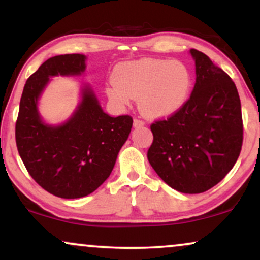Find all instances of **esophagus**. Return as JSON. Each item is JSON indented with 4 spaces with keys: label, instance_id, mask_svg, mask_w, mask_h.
I'll use <instances>...</instances> for the list:
<instances>
[{
    "label": "esophagus",
    "instance_id": "1",
    "mask_svg": "<svg viewBox=\"0 0 260 260\" xmlns=\"http://www.w3.org/2000/svg\"><path fill=\"white\" fill-rule=\"evenodd\" d=\"M144 125V122L141 119H134V127H140V126H143Z\"/></svg>",
    "mask_w": 260,
    "mask_h": 260
}]
</instances>
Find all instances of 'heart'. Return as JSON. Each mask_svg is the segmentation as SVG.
I'll return each instance as SVG.
<instances>
[{"label":"heart","instance_id":"b5f03b06","mask_svg":"<svg viewBox=\"0 0 260 260\" xmlns=\"http://www.w3.org/2000/svg\"><path fill=\"white\" fill-rule=\"evenodd\" d=\"M191 86L190 70L183 62L145 58L119 63L106 94L120 108L138 98V108L144 116L166 118L186 105Z\"/></svg>","mask_w":260,"mask_h":260}]
</instances>
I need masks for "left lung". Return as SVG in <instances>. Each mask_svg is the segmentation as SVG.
<instances>
[{
  "label": "left lung",
  "instance_id": "1",
  "mask_svg": "<svg viewBox=\"0 0 260 260\" xmlns=\"http://www.w3.org/2000/svg\"><path fill=\"white\" fill-rule=\"evenodd\" d=\"M193 92L186 105L151 124L148 159L156 174L177 191L199 194L225 177L239 157L243 118L236 84L197 49Z\"/></svg>",
  "mask_w": 260,
  "mask_h": 260
}]
</instances>
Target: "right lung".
I'll list each match as a JSON object with an SVG mask.
<instances>
[{
  "label": "right lung",
  "instance_id": "1",
  "mask_svg": "<svg viewBox=\"0 0 260 260\" xmlns=\"http://www.w3.org/2000/svg\"><path fill=\"white\" fill-rule=\"evenodd\" d=\"M86 55H56L28 78L15 126L17 150L28 173L45 190L62 199L86 197L103 184L129 137L133 118L103 111L91 85L83 84L80 102L61 124L46 123L39 99L53 77H80Z\"/></svg>",
  "mask_w": 260,
  "mask_h": 260
}]
</instances>
